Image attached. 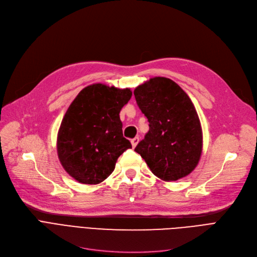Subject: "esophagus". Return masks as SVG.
<instances>
[{
  "label": "esophagus",
  "instance_id": "esophagus-1",
  "mask_svg": "<svg viewBox=\"0 0 257 257\" xmlns=\"http://www.w3.org/2000/svg\"><path fill=\"white\" fill-rule=\"evenodd\" d=\"M139 142H140V139H139V138H134V139H132V140H131L132 147H133V148H136V147H137V145L139 144Z\"/></svg>",
  "mask_w": 257,
  "mask_h": 257
}]
</instances>
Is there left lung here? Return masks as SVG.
<instances>
[{"mask_svg": "<svg viewBox=\"0 0 257 257\" xmlns=\"http://www.w3.org/2000/svg\"><path fill=\"white\" fill-rule=\"evenodd\" d=\"M134 96L149 121V131L134 151L161 180L187 176L197 167L203 146L200 119L190 97L165 77L139 85Z\"/></svg>", "mask_w": 257, "mask_h": 257, "instance_id": "8db88e82", "label": "left lung"}]
</instances>
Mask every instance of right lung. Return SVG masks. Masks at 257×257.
I'll return each mask as SVG.
<instances>
[{
	"label": "right lung",
	"mask_w": 257,
	"mask_h": 257,
	"mask_svg": "<svg viewBox=\"0 0 257 257\" xmlns=\"http://www.w3.org/2000/svg\"><path fill=\"white\" fill-rule=\"evenodd\" d=\"M130 88L96 83L81 90L62 118L57 153L66 173L83 184H98L113 172L119 155L132 148L123 137L119 111Z\"/></svg>",
	"instance_id": "right-lung-1"
}]
</instances>
